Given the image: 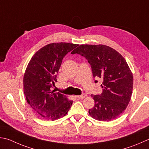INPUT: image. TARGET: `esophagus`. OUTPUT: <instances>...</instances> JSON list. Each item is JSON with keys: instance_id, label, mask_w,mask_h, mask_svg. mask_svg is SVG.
<instances>
[{"instance_id": "esophagus-1", "label": "esophagus", "mask_w": 149, "mask_h": 149, "mask_svg": "<svg viewBox=\"0 0 149 149\" xmlns=\"http://www.w3.org/2000/svg\"><path fill=\"white\" fill-rule=\"evenodd\" d=\"M86 96V95L85 94H81V95H78V96H77V98H79V99H83V98H85V97Z\"/></svg>"}]
</instances>
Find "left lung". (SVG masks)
<instances>
[{"label": "left lung", "mask_w": 149, "mask_h": 149, "mask_svg": "<svg viewBox=\"0 0 149 149\" xmlns=\"http://www.w3.org/2000/svg\"><path fill=\"white\" fill-rule=\"evenodd\" d=\"M75 53L85 56L93 77L102 81V93L91 95L94 105L89 115L100 121L118 118L128 106L133 90V75L126 60L114 49L102 44L80 45L71 53Z\"/></svg>", "instance_id": "8db88e82"}]
</instances>
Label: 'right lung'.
Instances as JSON below:
<instances>
[{
	"mask_svg": "<svg viewBox=\"0 0 149 149\" xmlns=\"http://www.w3.org/2000/svg\"><path fill=\"white\" fill-rule=\"evenodd\" d=\"M77 44L52 43L34 54L26 67L23 77V91L33 111L47 120H55L65 116L73 101L51 90L56 82V74L68 53Z\"/></svg>",
	"mask_w": 149,
	"mask_h": 149,
	"instance_id": "right-lung-1",
	"label": "right lung"
}]
</instances>
